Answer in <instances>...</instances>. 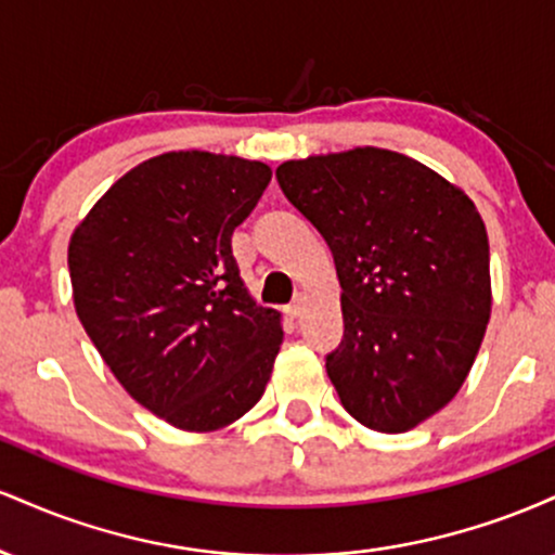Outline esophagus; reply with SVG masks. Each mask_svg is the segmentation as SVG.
Wrapping results in <instances>:
<instances>
[{
	"label": "esophagus",
	"mask_w": 555,
	"mask_h": 555,
	"mask_svg": "<svg viewBox=\"0 0 555 555\" xmlns=\"http://www.w3.org/2000/svg\"><path fill=\"white\" fill-rule=\"evenodd\" d=\"M302 308H305L302 297H297L295 302H289V305H286V315H289V318H299V315H302Z\"/></svg>",
	"instance_id": "1"
}]
</instances>
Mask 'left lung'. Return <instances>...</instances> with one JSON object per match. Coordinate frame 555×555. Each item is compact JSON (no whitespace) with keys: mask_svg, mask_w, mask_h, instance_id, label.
Instances as JSON below:
<instances>
[{"mask_svg":"<svg viewBox=\"0 0 555 555\" xmlns=\"http://www.w3.org/2000/svg\"><path fill=\"white\" fill-rule=\"evenodd\" d=\"M286 201L323 234L344 336L326 373L365 428L404 433L456 397L490 318V247L475 203L384 149L284 162Z\"/></svg>","mask_w":555,"mask_h":555,"instance_id":"1","label":"left lung"}]
</instances>
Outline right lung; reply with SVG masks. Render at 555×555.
<instances>
[{"mask_svg": "<svg viewBox=\"0 0 555 555\" xmlns=\"http://www.w3.org/2000/svg\"><path fill=\"white\" fill-rule=\"evenodd\" d=\"M271 169L171 151L130 169L73 232L78 318L138 404L182 430H219L258 404L284 331L247 295L232 232Z\"/></svg>", "mask_w": 555, "mask_h": 555, "instance_id": "obj_1", "label": "right lung"}]
</instances>
